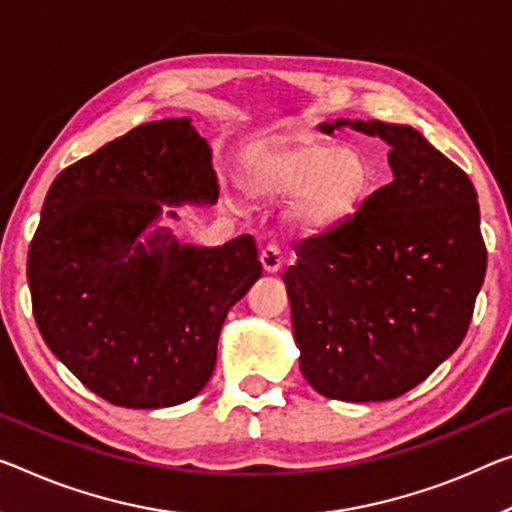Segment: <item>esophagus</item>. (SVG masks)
<instances>
[{"label": "esophagus", "mask_w": 512, "mask_h": 512, "mask_svg": "<svg viewBox=\"0 0 512 512\" xmlns=\"http://www.w3.org/2000/svg\"><path fill=\"white\" fill-rule=\"evenodd\" d=\"M261 263H263V270L265 272H279V267L283 263V256H281V249L277 245H267L263 251H261Z\"/></svg>", "instance_id": "obj_1"}]
</instances>
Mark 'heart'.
<instances>
[{"label": "heart", "mask_w": 512, "mask_h": 512, "mask_svg": "<svg viewBox=\"0 0 512 512\" xmlns=\"http://www.w3.org/2000/svg\"><path fill=\"white\" fill-rule=\"evenodd\" d=\"M240 183L267 199L293 196L290 222L302 231H325L355 215L375 183V169L361 146L304 141L251 157Z\"/></svg>", "instance_id": "obj_1"}]
</instances>
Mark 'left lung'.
I'll return each instance as SVG.
<instances>
[{
	"label": "left lung",
	"instance_id": "8db88e82",
	"mask_svg": "<svg viewBox=\"0 0 512 512\" xmlns=\"http://www.w3.org/2000/svg\"><path fill=\"white\" fill-rule=\"evenodd\" d=\"M391 146L393 180L295 245L283 272L300 368L322 396L391 400L458 350L487 251L471 180L410 125L336 119Z\"/></svg>",
	"mask_w": 512,
	"mask_h": 512
}]
</instances>
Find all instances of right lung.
<instances>
[{
  "label": "right lung",
  "instance_id": "1",
  "mask_svg": "<svg viewBox=\"0 0 512 512\" xmlns=\"http://www.w3.org/2000/svg\"><path fill=\"white\" fill-rule=\"evenodd\" d=\"M210 160L190 119L153 121L70 164L45 196L27 256L36 325L112 405L194 398L215 371L226 313L261 277L251 235L224 247L180 245L167 229L139 240L162 203L217 201Z\"/></svg>",
  "mask_w": 512,
  "mask_h": 512
}]
</instances>
